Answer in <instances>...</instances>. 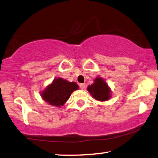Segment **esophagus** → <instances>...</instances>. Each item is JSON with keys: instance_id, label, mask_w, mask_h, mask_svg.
Masks as SVG:
<instances>
[{"instance_id": "obj_1", "label": "esophagus", "mask_w": 158, "mask_h": 158, "mask_svg": "<svg viewBox=\"0 0 158 158\" xmlns=\"http://www.w3.org/2000/svg\"><path fill=\"white\" fill-rule=\"evenodd\" d=\"M79 87H80V89H85V84H80Z\"/></svg>"}]
</instances>
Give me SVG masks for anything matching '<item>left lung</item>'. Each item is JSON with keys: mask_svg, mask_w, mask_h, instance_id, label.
Masks as SVG:
<instances>
[{"mask_svg": "<svg viewBox=\"0 0 158 158\" xmlns=\"http://www.w3.org/2000/svg\"><path fill=\"white\" fill-rule=\"evenodd\" d=\"M94 83L87 87V91L91 94L94 99L106 102L111 97L110 89L108 84L102 77H96L94 80Z\"/></svg>", "mask_w": 158, "mask_h": 158, "instance_id": "1", "label": "left lung"}]
</instances>
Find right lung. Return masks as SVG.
<instances>
[{"instance_id": "obj_1", "label": "right lung", "mask_w": 158, "mask_h": 158, "mask_svg": "<svg viewBox=\"0 0 158 158\" xmlns=\"http://www.w3.org/2000/svg\"><path fill=\"white\" fill-rule=\"evenodd\" d=\"M79 89V86L74 81H68L62 78H56L40 93L44 102L49 105L60 108L71 96L74 91Z\"/></svg>"}]
</instances>
